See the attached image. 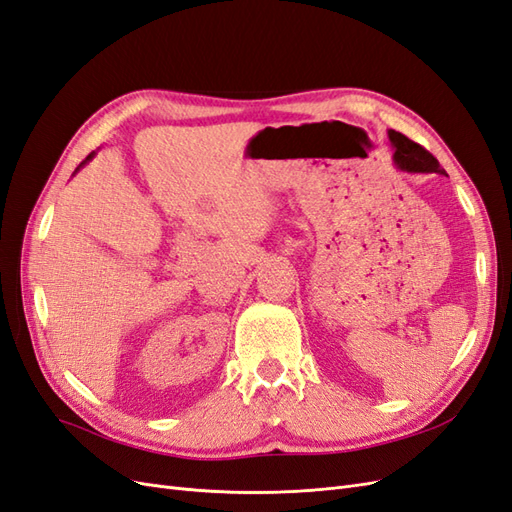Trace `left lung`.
Here are the masks:
<instances>
[{
  "mask_svg": "<svg viewBox=\"0 0 512 512\" xmlns=\"http://www.w3.org/2000/svg\"><path fill=\"white\" fill-rule=\"evenodd\" d=\"M391 143L395 145V162L401 170H410V173H444L440 162L431 156V153L401 132H389Z\"/></svg>",
  "mask_w": 512,
  "mask_h": 512,
  "instance_id": "8db88e82",
  "label": "left lung"
}]
</instances>
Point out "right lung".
I'll return each instance as SVG.
<instances>
[{
	"label": "right lung",
	"instance_id": "1",
	"mask_svg": "<svg viewBox=\"0 0 512 512\" xmlns=\"http://www.w3.org/2000/svg\"><path fill=\"white\" fill-rule=\"evenodd\" d=\"M91 158H94V153H89V156H87V158H85V160H83V162H81V164H79V168H81V166H83V164H85V162H87V160H91Z\"/></svg>",
	"mask_w": 512,
	"mask_h": 512
}]
</instances>
